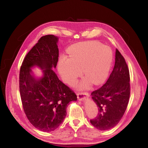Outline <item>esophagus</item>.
Here are the masks:
<instances>
[{"label":"esophagus","instance_id":"esophagus-1","mask_svg":"<svg viewBox=\"0 0 148 148\" xmlns=\"http://www.w3.org/2000/svg\"><path fill=\"white\" fill-rule=\"evenodd\" d=\"M77 98L79 101H83L85 99H87L88 97L89 96V95H88V93H78L77 94Z\"/></svg>","mask_w":148,"mask_h":148}]
</instances>
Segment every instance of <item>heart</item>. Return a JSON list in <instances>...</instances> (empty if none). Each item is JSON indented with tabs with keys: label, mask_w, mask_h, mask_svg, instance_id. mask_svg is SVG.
Segmentation results:
<instances>
[{
	"label": "heart",
	"mask_w": 148,
	"mask_h": 148,
	"mask_svg": "<svg viewBox=\"0 0 148 148\" xmlns=\"http://www.w3.org/2000/svg\"><path fill=\"white\" fill-rule=\"evenodd\" d=\"M113 60V53L108 46L91 41L76 44L68 50V58L62 56L58 64V70L62 80L73 84L82 74L86 78L80 87L86 88L92 83L99 85L108 77Z\"/></svg>",
	"instance_id": "obj_1"
}]
</instances>
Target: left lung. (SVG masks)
Masks as SVG:
<instances>
[{
    "instance_id": "1",
    "label": "left lung",
    "mask_w": 148,
    "mask_h": 148,
    "mask_svg": "<svg viewBox=\"0 0 148 148\" xmlns=\"http://www.w3.org/2000/svg\"><path fill=\"white\" fill-rule=\"evenodd\" d=\"M130 94V74L123 55L116 49L115 65L107 82L91 93L99 113L90 123L99 130H110L121 120Z\"/></svg>"
}]
</instances>
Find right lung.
<instances>
[{
    "mask_svg": "<svg viewBox=\"0 0 148 148\" xmlns=\"http://www.w3.org/2000/svg\"><path fill=\"white\" fill-rule=\"evenodd\" d=\"M58 37H42L25 56L19 72V92L24 112L36 129L49 132L55 130L63 122L66 108L76 101L75 93L59 78L52 68L58 61ZM38 66L42 70V77L36 79L31 68Z\"/></svg>",
    "mask_w": 148,
    "mask_h": 148,
    "instance_id": "obj_1",
    "label": "right lung"
}]
</instances>
